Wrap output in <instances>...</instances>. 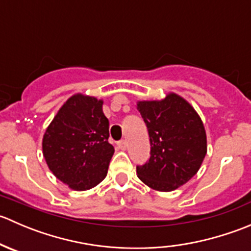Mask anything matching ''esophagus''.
I'll return each mask as SVG.
<instances>
[{
	"mask_svg": "<svg viewBox=\"0 0 251 251\" xmlns=\"http://www.w3.org/2000/svg\"><path fill=\"white\" fill-rule=\"evenodd\" d=\"M118 147L121 149V151H125V149L127 148V143H126L125 140L119 141V142H118Z\"/></svg>",
	"mask_w": 251,
	"mask_h": 251,
	"instance_id": "34e87169",
	"label": "esophagus"
}]
</instances>
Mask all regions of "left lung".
<instances>
[{"instance_id": "left-lung-1", "label": "left lung", "mask_w": 251, "mask_h": 251, "mask_svg": "<svg viewBox=\"0 0 251 251\" xmlns=\"http://www.w3.org/2000/svg\"><path fill=\"white\" fill-rule=\"evenodd\" d=\"M148 128L151 156L137 166L143 183L170 192L198 173L206 154V135L201 118L187 100L170 93L163 100L138 102Z\"/></svg>"}]
</instances>
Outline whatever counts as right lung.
Listing matches in <instances>:
<instances>
[{
	"instance_id": "1",
	"label": "right lung",
	"mask_w": 251,
	"mask_h": 251,
	"mask_svg": "<svg viewBox=\"0 0 251 251\" xmlns=\"http://www.w3.org/2000/svg\"><path fill=\"white\" fill-rule=\"evenodd\" d=\"M103 102L75 95L63 104L45 132L42 151L53 175L76 191L97 186L107 176L114 147Z\"/></svg>"
}]
</instances>
